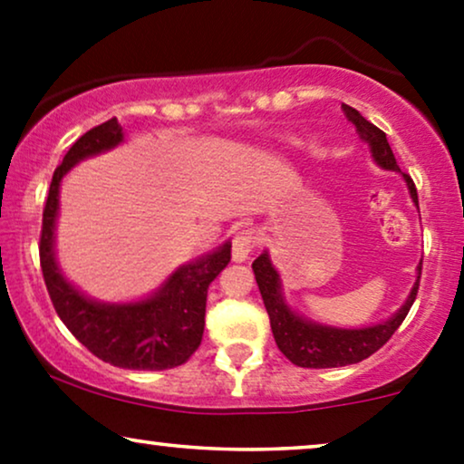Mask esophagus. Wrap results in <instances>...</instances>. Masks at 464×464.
<instances>
[{"label": "esophagus", "mask_w": 464, "mask_h": 464, "mask_svg": "<svg viewBox=\"0 0 464 464\" xmlns=\"http://www.w3.org/2000/svg\"><path fill=\"white\" fill-rule=\"evenodd\" d=\"M257 245V232L253 227H238L232 237V259L237 264L245 262Z\"/></svg>", "instance_id": "34e87169"}]
</instances>
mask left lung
<instances>
[{
	"instance_id": "1",
	"label": "left lung",
	"mask_w": 464,
	"mask_h": 464,
	"mask_svg": "<svg viewBox=\"0 0 464 464\" xmlns=\"http://www.w3.org/2000/svg\"><path fill=\"white\" fill-rule=\"evenodd\" d=\"M342 110H344V116L354 124L359 137L367 143L373 162H376L380 169L395 170V173L401 175L405 186L410 189L411 200H414V205L418 207V194H416L414 181H411L410 175L401 173V169L397 167L395 154H392L384 132L380 130L378 126L367 122V120L361 116L357 110H353L351 105H342ZM251 268L256 272L259 294H262L264 306L268 310L272 334H275L276 346L281 348V353L297 367L325 370V367H342V365L359 363V361L367 359L370 354L376 353L378 348H382L386 342L391 340V335L397 332V327L401 325L403 319L410 313L411 304L416 300L422 262L418 264L416 283L414 287L410 289V295L405 297L403 306L399 308L391 319L380 321L376 325L357 327V329L323 325V323L308 321L306 316L297 314L295 310L285 302L281 275H278V270L272 266L268 251H264L262 256L253 262Z\"/></svg>"
}]
</instances>
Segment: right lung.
Here are the masks:
<instances>
[{"instance_id":"right-lung-1","label":"right lung","mask_w":464,"mask_h":464,"mask_svg":"<svg viewBox=\"0 0 464 464\" xmlns=\"http://www.w3.org/2000/svg\"><path fill=\"white\" fill-rule=\"evenodd\" d=\"M124 141L116 118L94 126L75 141L56 167L44 208L40 264L50 300L69 332L94 357L124 370H170L192 357L205 332L207 289L230 264L232 243L183 264L154 294L137 302H97L82 294L56 262L54 238L61 181L75 164Z\"/></svg>"}]
</instances>
